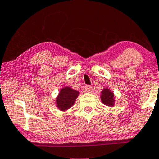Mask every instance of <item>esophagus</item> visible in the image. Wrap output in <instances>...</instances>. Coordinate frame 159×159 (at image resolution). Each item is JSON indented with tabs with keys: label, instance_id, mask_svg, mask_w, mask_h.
<instances>
[{
	"label": "esophagus",
	"instance_id": "1",
	"mask_svg": "<svg viewBox=\"0 0 159 159\" xmlns=\"http://www.w3.org/2000/svg\"><path fill=\"white\" fill-rule=\"evenodd\" d=\"M84 91H86V92H88V93H91L92 90H93V89H92L91 86L87 85V86H85L84 88Z\"/></svg>",
	"mask_w": 159,
	"mask_h": 159
}]
</instances>
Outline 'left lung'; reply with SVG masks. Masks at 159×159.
I'll list each match as a JSON object with an SVG mask.
<instances>
[{
	"label": "left lung",
	"mask_w": 159,
	"mask_h": 159,
	"mask_svg": "<svg viewBox=\"0 0 159 159\" xmlns=\"http://www.w3.org/2000/svg\"><path fill=\"white\" fill-rule=\"evenodd\" d=\"M101 101L102 103L109 107H114L115 102H116V97L115 94L109 88H105L100 92Z\"/></svg>",
	"instance_id": "obj_1"
}]
</instances>
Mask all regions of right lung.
<instances>
[{
	"instance_id": "add662e5",
	"label": "right lung",
	"mask_w": 159,
	"mask_h": 159,
	"mask_svg": "<svg viewBox=\"0 0 159 159\" xmlns=\"http://www.w3.org/2000/svg\"><path fill=\"white\" fill-rule=\"evenodd\" d=\"M80 91L74 90L69 86L62 88L55 99L56 107L61 111H66L75 104L79 96Z\"/></svg>"
}]
</instances>
